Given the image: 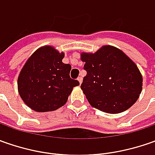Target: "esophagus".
<instances>
[{"instance_id": "obj_1", "label": "esophagus", "mask_w": 155, "mask_h": 155, "mask_svg": "<svg viewBox=\"0 0 155 155\" xmlns=\"http://www.w3.org/2000/svg\"><path fill=\"white\" fill-rule=\"evenodd\" d=\"M78 82H79V84H82V82H83V78H82V77H79V78H78Z\"/></svg>"}]
</instances>
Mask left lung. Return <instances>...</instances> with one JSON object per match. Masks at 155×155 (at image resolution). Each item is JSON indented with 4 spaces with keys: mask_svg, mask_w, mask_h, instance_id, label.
<instances>
[{
    "mask_svg": "<svg viewBox=\"0 0 155 155\" xmlns=\"http://www.w3.org/2000/svg\"><path fill=\"white\" fill-rule=\"evenodd\" d=\"M87 75L81 89L90 104L109 114L129 109L139 98L142 75L135 63L122 50L103 45L94 53L82 52Z\"/></svg>",
    "mask_w": 155,
    "mask_h": 155,
    "instance_id": "8db88e82",
    "label": "left lung"
}]
</instances>
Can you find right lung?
<instances>
[{"label":"right lung","instance_id":"right-lung-1","mask_svg":"<svg viewBox=\"0 0 155 155\" xmlns=\"http://www.w3.org/2000/svg\"><path fill=\"white\" fill-rule=\"evenodd\" d=\"M64 52L44 45L33 52L18 77V91L22 101L37 112H49L66 104L78 80L70 78L71 66L64 64Z\"/></svg>","mask_w":155,"mask_h":155}]
</instances>
